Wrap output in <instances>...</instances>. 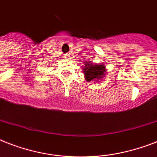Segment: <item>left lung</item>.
Listing matches in <instances>:
<instances>
[{"label":"left lung","instance_id":"1","mask_svg":"<svg viewBox=\"0 0 157 157\" xmlns=\"http://www.w3.org/2000/svg\"><path fill=\"white\" fill-rule=\"evenodd\" d=\"M83 64H85V66L82 67V69H83L82 71L86 78L85 80H86L88 82H91V81L100 82L101 80L106 75L107 69L104 64H94L90 61L85 62Z\"/></svg>","mask_w":157,"mask_h":157}]
</instances>
